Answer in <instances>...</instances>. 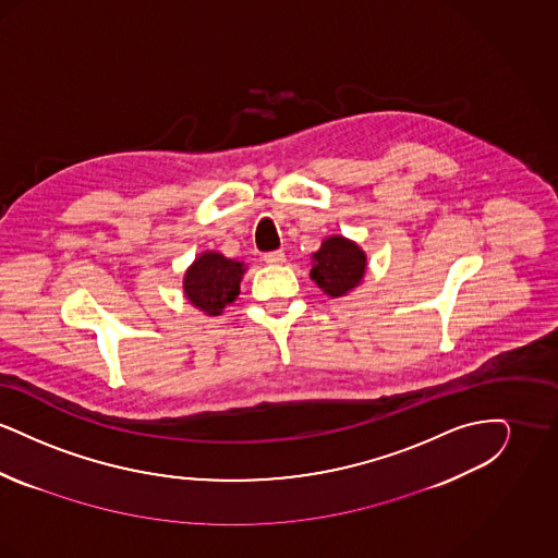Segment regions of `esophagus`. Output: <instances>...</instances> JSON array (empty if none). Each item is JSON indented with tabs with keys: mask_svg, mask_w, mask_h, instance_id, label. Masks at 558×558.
<instances>
[{
	"mask_svg": "<svg viewBox=\"0 0 558 558\" xmlns=\"http://www.w3.org/2000/svg\"><path fill=\"white\" fill-rule=\"evenodd\" d=\"M264 262L269 266H282L287 262V255L282 251H269L264 255Z\"/></svg>",
	"mask_w": 558,
	"mask_h": 558,
	"instance_id": "esophagus-1",
	"label": "esophagus"
}]
</instances>
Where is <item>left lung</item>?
<instances>
[{
  "mask_svg": "<svg viewBox=\"0 0 558 558\" xmlns=\"http://www.w3.org/2000/svg\"><path fill=\"white\" fill-rule=\"evenodd\" d=\"M366 274V253L345 236L324 240L312 255V280L328 296H345L353 291Z\"/></svg>",
  "mask_w": 558,
  "mask_h": 558,
  "instance_id": "left-lung-1",
  "label": "left lung"
}]
</instances>
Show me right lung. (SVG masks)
Segmentation results:
<instances>
[{
  "mask_svg": "<svg viewBox=\"0 0 558 558\" xmlns=\"http://www.w3.org/2000/svg\"><path fill=\"white\" fill-rule=\"evenodd\" d=\"M244 269L242 262L228 259L217 251H205L186 269L184 294L196 310L207 316H219L226 305L236 301Z\"/></svg>",
  "mask_w": 558,
  "mask_h": 558,
  "instance_id": "obj_1",
  "label": "right lung"
}]
</instances>
